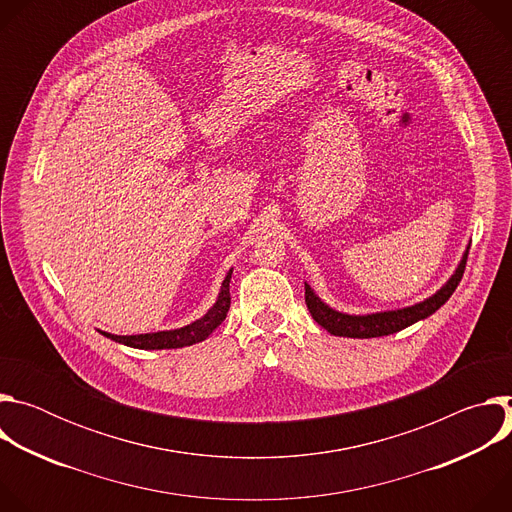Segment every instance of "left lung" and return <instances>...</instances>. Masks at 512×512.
<instances>
[{
    "instance_id": "1",
    "label": "left lung",
    "mask_w": 512,
    "mask_h": 512,
    "mask_svg": "<svg viewBox=\"0 0 512 512\" xmlns=\"http://www.w3.org/2000/svg\"><path fill=\"white\" fill-rule=\"evenodd\" d=\"M470 247H466L462 261L458 263L454 275L435 291L433 296L427 300L407 306L401 310H387V312H375V314H344L338 310H332L328 304H324L316 294L314 289L306 283V306L312 314V318L330 334L334 336H346V338H377V336H389L395 334L419 320H425L433 312L440 310L450 296L456 291L458 283L462 281L464 269H466V259H468Z\"/></svg>"
}]
</instances>
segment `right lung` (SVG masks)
Wrapping results in <instances>:
<instances>
[{"instance_id":"right-lung-1","label":"right lung","mask_w":512,"mask_h":512,"mask_svg":"<svg viewBox=\"0 0 512 512\" xmlns=\"http://www.w3.org/2000/svg\"><path fill=\"white\" fill-rule=\"evenodd\" d=\"M231 275L233 269H229L221 291H218V298L214 302V306L196 322L184 326V328H176V330H162V332H150V334H131V336H117V334H109L99 330L103 336L131 346V348H139V350H164V348H182V346H192L196 342L206 340L212 330L216 326H221V322L227 318V312L231 308V294H229V283H231Z\"/></svg>"}]
</instances>
